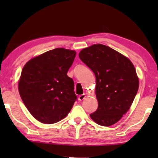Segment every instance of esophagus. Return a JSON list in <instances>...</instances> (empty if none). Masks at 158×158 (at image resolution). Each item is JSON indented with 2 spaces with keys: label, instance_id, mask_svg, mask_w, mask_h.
<instances>
[{
  "label": "esophagus",
  "instance_id": "esophagus-1",
  "mask_svg": "<svg viewBox=\"0 0 158 158\" xmlns=\"http://www.w3.org/2000/svg\"><path fill=\"white\" fill-rule=\"evenodd\" d=\"M85 97H86L85 94H81V95H80V96H79V100H80V101H82L83 100H84V99L85 98Z\"/></svg>",
  "mask_w": 158,
  "mask_h": 158
}]
</instances>
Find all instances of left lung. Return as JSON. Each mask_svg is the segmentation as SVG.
I'll return each mask as SVG.
<instances>
[{"label": "left lung", "mask_w": 158, "mask_h": 158, "mask_svg": "<svg viewBox=\"0 0 158 158\" xmlns=\"http://www.w3.org/2000/svg\"><path fill=\"white\" fill-rule=\"evenodd\" d=\"M79 56L96 76L98 106L90 117L98 125L112 126L129 110L138 92L135 66L126 56L102 44L82 49Z\"/></svg>", "instance_id": "1"}]
</instances>
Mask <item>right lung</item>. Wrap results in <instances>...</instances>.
I'll list each match as a JSON object with an SVG mask.
<instances>
[{"label": "right lung", "mask_w": 158, "mask_h": 158, "mask_svg": "<svg viewBox=\"0 0 158 158\" xmlns=\"http://www.w3.org/2000/svg\"><path fill=\"white\" fill-rule=\"evenodd\" d=\"M75 56L73 50L56 48L32 58L23 66L18 83L19 95L40 122H60L77 100L73 80L67 75Z\"/></svg>", "instance_id": "1"}]
</instances>
